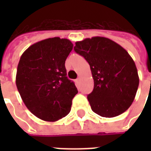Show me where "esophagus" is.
<instances>
[{
    "label": "esophagus",
    "mask_w": 151,
    "mask_h": 151,
    "mask_svg": "<svg viewBox=\"0 0 151 151\" xmlns=\"http://www.w3.org/2000/svg\"><path fill=\"white\" fill-rule=\"evenodd\" d=\"M76 82H77V84H80L81 82V78H78L77 80H76Z\"/></svg>",
    "instance_id": "esophagus-1"
}]
</instances>
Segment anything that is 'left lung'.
I'll use <instances>...</instances> for the list:
<instances>
[{
    "label": "left lung",
    "mask_w": 151,
    "mask_h": 151,
    "mask_svg": "<svg viewBox=\"0 0 151 151\" xmlns=\"http://www.w3.org/2000/svg\"><path fill=\"white\" fill-rule=\"evenodd\" d=\"M74 51L86 59L94 80L88 99L93 112L114 117L133 102L139 78L133 59L124 48L106 37H93L77 41Z\"/></svg>",
    "instance_id": "obj_1"
}]
</instances>
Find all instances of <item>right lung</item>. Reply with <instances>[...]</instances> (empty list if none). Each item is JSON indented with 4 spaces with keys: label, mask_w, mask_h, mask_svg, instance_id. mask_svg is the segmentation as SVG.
Wrapping results in <instances>:
<instances>
[{
    "label": "right lung",
    "mask_w": 151,
    "mask_h": 151,
    "mask_svg": "<svg viewBox=\"0 0 151 151\" xmlns=\"http://www.w3.org/2000/svg\"><path fill=\"white\" fill-rule=\"evenodd\" d=\"M73 46L68 39L52 37L32 45L21 55L18 91L28 110L43 121L56 122L70 111L78 91L66 77L65 61Z\"/></svg>",
    "instance_id": "right-lung-1"
}]
</instances>
